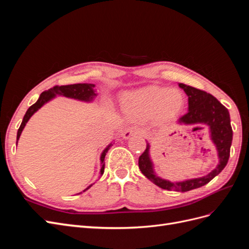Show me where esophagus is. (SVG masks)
Masks as SVG:
<instances>
[{
    "mask_svg": "<svg viewBox=\"0 0 249 249\" xmlns=\"http://www.w3.org/2000/svg\"><path fill=\"white\" fill-rule=\"evenodd\" d=\"M138 135H142V131L139 129V127H129L124 132V139H129L132 136H138Z\"/></svg>",
    "mask_w": 249,
    "mask_h": 249,
    "instance_id": "34e87169",
    "label": "esophagus"
}]
</instances>
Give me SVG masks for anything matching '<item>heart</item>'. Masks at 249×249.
Returning a JSON list of instances; mask_svg holds the SVG:
<instances>
[{"instance_id": "1", "label": "heart", "mask_w": 249, "mask_h": 249, "mask_svg": "<svg viewBox=\"0 0 249 249\" xmlns=\"http://www.w3.org/2000/svg\"><path fill=\"white\" fill-rule=\"evenodd\" d=\"M124 104L125 108L140 115L154 112L157 120L165 122L175 118L184 110L186 97L178 89L149 85L127 94Z\"/></svg>"}]
</instances>
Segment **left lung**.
I'll return each instance as SVG.
<instances>
[{"label":"left lung","mask_w":249,"mask_h":249,"mask_svg":"<svg viewBox=\"0 0 249 249\" xmlns=\"http://www.w3.org/2000/svg\"><path fill=\"white\" fill-rule=\"evenodd\" d=\"M178 86L184 89V91L188 95V113L178 119V124H208L211 139L217 148L219 164L217 165L214 170L205 177L187 179L184 182H169L167 179L158 177L155 173L153 162L149 158V143L147 142L145 150L139 157L138 165L143 175L158 187L168 191L173 190L186 192L205 186L211 179L219 175L223 168L227 166L232 140V130L231 126L229 110L216 97L203 91V90L182 84V83L178 84Z\"/></svg>","instance_id":"8db88e82"}]
</instances>
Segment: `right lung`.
<instances>
[{"instance_id":"add662e5","label":"right lung","mask_w":249,"mask_h":249,"mask_svg":"<svg viewBox=\"0 0 249 249\" xmlns=\"http://www.w3.org/2000/svg\"><path fill=\"white\" fill-rule=\"evenodd\" d=\"M93 87H94L93 84H85V83H84V84L54 86L53 88H51L49 90H46V91H43L40 94L39 99L37 100V102L34 105H32V106L27 110L24 118H22L21 124H20L19 129L18 131L17 140L19 139L20 134H21L22 130H24V127H25L26 124L28 123V120L30 119V117H31L37 110L40 109L44 104L48 103L52 99H54L56 95H63V96H66V97H71V99L79 100V101H83V102H91L94 99V96L96 95L95 91L93 90ZM17 144H18V141H17ZM111 146H112V143H110V144L104 149V152L101 155V162H102L101 175H103L104 170H105V162H104L105 161V156H106L107 152ZM92 185H90L88 188H86L84 191L89 189V188ZM84 191H83V192H84Z\"/></svg>"}]
</instances>
